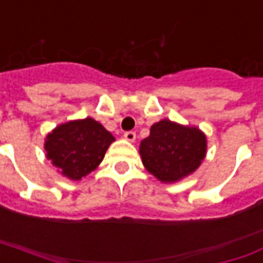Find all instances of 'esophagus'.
<instances>
[{"instance_id":"34e87169","label":"esophagus","mask_w":263,"mask_h":263,"mask_svg":"<svg viewBox=\"0 0 263 263\" xmlns=\"http://www.w3.org/2000/svg\"><path fill=\"white\" fill-rule=\"evenodd\" d=\"M125 138L127 140V141L133 142L134 140H136V133H134V132H126Z\"/></svg>"}]
</instances>
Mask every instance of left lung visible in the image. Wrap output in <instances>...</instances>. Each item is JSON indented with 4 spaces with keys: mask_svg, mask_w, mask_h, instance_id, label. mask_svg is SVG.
I'll list each match as a JSON object with an SVG mask.
<instances>
[{
    "mask_svg": "<svg viewBox=\"0 0 263 263\" xmlns=\"http://www.w3.org/2000/svg\"><path fill=\"white\" fill-rule=\"evenodd\" d=\"M207 154V137L196 126L162 119L140 142L142 164L160 182L173 184L195 173Z\"/></svg>",
    "mask_w": 263,
    "mask_h": 263,
    "instance_id": "1",
    "label": "left lung"
}]
</instances>
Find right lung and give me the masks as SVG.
Masks as SVG:
<instances>
[{
  "instance_id": "add662e5",
  "label": "right lung",
  "mask_w": 263,
  "mask_h": 263,
  "mask_svg": "<svg viewBox=\"0 0 263 263\" xmlns=\"http://www.w3.org/2000/svg\"><path fill=\"white\" fill-rule=\"evenodd\" d=\"M115 137L93 118L56 126L45 137L46 158L63 177L81 181L97 168Z\"/></svg>"
}]
</instances>
